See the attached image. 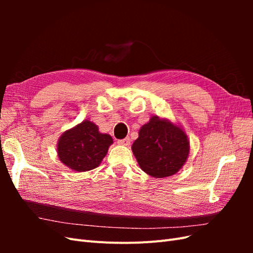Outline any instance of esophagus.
<instances>
[{
	"label": "esophagus",
	"instance_id": "esophagus-1",
	"mask_svg": "<svg viewBox=\"0 0 253 253\" xmlns=\"http://www.w3.org/2000/svg\"><path fill=\"white\" fill-rule=\"evenodd\" d=\"M118 144L126 145V147H128V145L131 144V139H129V137H126V138H125V139L118 140Z\"/></svg>",
	"mask_w": 253,
	"mask_h": 253
}]
</instances>
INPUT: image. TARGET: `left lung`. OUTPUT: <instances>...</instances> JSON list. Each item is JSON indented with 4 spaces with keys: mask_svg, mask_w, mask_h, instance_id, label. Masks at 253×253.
<instances>
[{
    "mask_svg": "<svg viewBox=\"0 0 253 253\" xmlns=\"http://www.w3.org/2000/svg\"><path fill=\"white\" fill-rule=\"evenodd\" d=\"M140 169L155 178L169 177L186 164L190 142L183 128L167 118L151 117L132 144Z\"/></svg>",
    "mask_w": 253,
    "mask_h": 253,
    "instance_id": "left-lung-1",
    "label": "left lung"
}]
</instances>
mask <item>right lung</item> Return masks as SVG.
<instances>
[{"instance_id":"right-lung-1","label":"right lung","mask_w":253,"mask_h":253,"mask_svg":"<svg viewBox=\"0 0 253 253\" xmlns=\"http://www.w3.org/2000/svg\"><path fill=\"white\" fill-rule=\"evenodd\" d=\"M112 143L111 135L100 133L94 122L84 120L60 136L57 153L71 170L86 172L101 164Z\"/></svg>"}]
</instances>
